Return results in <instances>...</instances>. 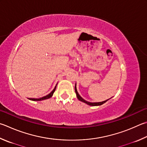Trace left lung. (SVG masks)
<instances>
[{"label":"left lung","instance_id":"8db88e82","mask_svg":"<svg viewBox=\"0 0 147 147\" xmlns=\"http://www.w3.org/2000/svg\"><path fill=\"white\" fill-rule=\"evenodd\" d=\"M74 89H75V92H76V96L77 98H78V99L80 100V101H83V102H84L85 103L88 104L89 105H91V106H98V105H102V104H103L104 103H105L108 100H107L105 101H101V102H95V103H90V102H89V101H85V100L83 99V98L80 96L79 95L78 92H77V89H76V84H75V87H74Z\"/></svg>","mask_w":147,"mask_h":147}]
</instances>
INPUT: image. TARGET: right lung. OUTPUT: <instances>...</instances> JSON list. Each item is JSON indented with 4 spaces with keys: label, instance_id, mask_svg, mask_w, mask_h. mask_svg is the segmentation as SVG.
I'll return each instance as SVG.
<instances>
[{
    "label": "right lung",
    "instance_id": "obj_1",
    "mask_svg": "<svg viewBox=\"0 0 147 147\" xmlns=\"http://www.w3.org/2000/svg\"><path fill=\"white\" fill-rule=\"evenodd\" d=\"M56 87H57V85H56L55 89H53L51 92L49 94H47L46 96H45L44 97H42L40 98H38V99H35V98H29V100H33V101H40V100H46L48 99V98H50L51 97H52V96L53 94V93L55 91V89H56Z\"/></svg>",
    "mask_w": 147,
    "mask_h": 147
}]
</instances>
